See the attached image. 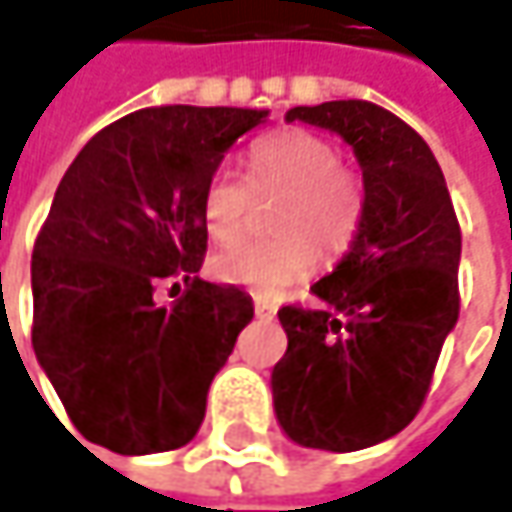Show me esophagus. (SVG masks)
<instances>
[{
  "instance_id": "1",
  "label": "esophagus",
  "mask_w": 512,
  "mask_h": 512,
  "mask_svg": "<svg viewBox=\"0 0 512 512\" xmlns=\"http://www.w3.org/2000/svg\"><path fill=\"white\" fill-rule=\"evenodd\" d=\"M255 313H257V319H272V316H275V307L255 299Z\"/></svg>"
}]
</instances>
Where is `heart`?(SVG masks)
<instances>
[{
    "label": "heart",
    "instance_id": "heart-1",
    "mask_svg": "<svg viewBox=\"0 0 512 512\" xmlns=\"http://www.w3.org/2000/svg\"><path fill=\"white\" fill-rule=\"evenodd\" d=\"M343 169L340 149L304 128H287L260 140L249 152V172L257 193H287L278 213L275 243H237L213 257V272L237 287L275 296L319 266V243L328 255L349 246L360 216V196ZM249 184L222 169L202 196V219L210 240L219 246L234 243L249 219Z\"/></svg>",
    "mask_w": 512,
    "mask_h": 512
}]
</instances>
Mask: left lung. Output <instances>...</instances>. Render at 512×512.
<instances>
[{"label": "left lung", "instance_id": "1", "mask_svg": "<svg viewBox=\"0 0 512 512\" xmlns=\"http://www.w3.org/2000/svg\"><path fill=\"white\" fill-rule=\"evenodd\" d=\"M287 122L340 134L363 169L349 252L310 293L281 307L287 351L272 369L281 431L304 448L360 451L419 413L457 325L460 225L428 143L363 99L290 108Z\"/></svg>", "mask_w": 512, "mask_h": 512}]
</instances>
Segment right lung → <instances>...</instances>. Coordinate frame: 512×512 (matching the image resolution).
Segmentation results:
<instances>
[{
    "mask_svg": "<svg viewBox=\"0 0 512 512\" xmlns=\"http://www.w3.org/2000/svg\"><path fill=\"white\" fill-rule=\"evenodd\" d=\"M269 111L143 108L102 128L64 172L31 255V346L81 437L155 454L196 437L213 375L252 299L196 278L205 187ZM185 281L172 305L157 284ZM178 290V287H172Z\"/></svg>",
    "mask_w": 512,
    "mask_h": 512,
    "instance_id": "right-lung-1",
    "label": "right lung"
}]
</instances>
